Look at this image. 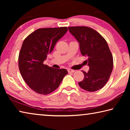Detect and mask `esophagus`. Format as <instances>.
I'll return each instance as SVG.
<instances>
[{
    "mask_svg": "<svg viewBox=\"0 0 130 130\" xmlns=\"http://www.w3.org/2000/svg\"><path fill=\"white\" fill-rule=\"evenodd\" d=\"M68 73H74V72H75V71H74V70H72V69H68Z\"/></svg>",
    "mask_w": 130,
    "mask_h": 130,
    "instance_id": "esophagus-1",
    "label": "esophagus"
}]
</instances>
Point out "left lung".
<instances>
[{"label":"left lung","instance_id":"left-lung-1","mask_svg":"<svg viewBox=\"0 0 130 130\" xmlns=\"http://www.w3.org/2000/svg\"><path fill=\"white\" fill-rule=\"evenodd\" d=\"M78 42L81 54L87 56L88 72L82 71L84 80L78 83L89 92L98 91L106 84L113 69V57L107 41L96 30L86 26L68 27Z\"/></svg>","mask_w":130,"mask_h":130}]
</instances>
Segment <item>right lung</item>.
Masks as SVG:
<instances>
[{
	"instance_id": "1",
	"label": "right lung",
	"mask_w": 130,
	"mask_h": 130,
	"mask_svg": "<svg viewBox=\"0 0 130 130\" xmlns=\"http://www.w3.org/2000/svg\"><path fill=\"white\" fill-rule=\"evenodd\" d=\"M68 31L67 27L39 28L25 39L19 52V71L26 84L36 93L47 94L59 87L68 74L43 63L57 42Z\"/></svg>"
}]
</instances>
